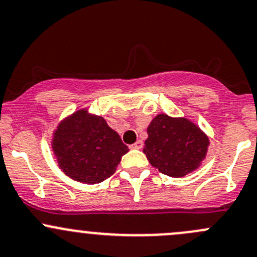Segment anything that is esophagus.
<instances>
[{
    "mask_svg": "<svg viewBox=\"0 0 257 257\" xmlns=\"http://www.w3.org/2000/svg\"><path fill=\"white\" fill-rule=\"evenodd\" d=\"M142 145H144V144H142V141H140V140H139V141L135 142L134 145H131L130 148H131V150H141Z\"/></svg>",
    "mask_w": 257,
    "mask_h": 257,
    "instance_id": "34e87169",
    "label": "esophagus"
}]
</instances>
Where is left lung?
I'll use <instances>...</instances> for the list:
<instances>
[{
    "label": "left lung",
    "mask_w": 257,
    "mask_h": 257,
    "mask_svg": "<svg viewBox=\"0 0 257 257\" xmlns=\"http://www.w3.org/2000/svg\"><path fill=\"white\" fill-rule=\"evenodd\" d=\"M147 134L144 153L161 173L181 178L205 160L209 137L189 118L158 113L148 125Z\"/></svg>",
    "instance_id": "1"
}]
</instances>
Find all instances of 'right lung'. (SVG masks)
<instances>
[{"instance_id": "right-lung-1", "label": "right lung", "mask_w": 257, "mask_h": 257, "mask_svg": "<svg viewBox=\"0 0 257 257\" xmlns=\"http://www.w3.org/2000/svg\"><path fill=\"white\" fill-rule=\"evenodd\" d=\"M52 150L65 176L85 184H96L115 173L128 147L101 116L88 109L76 110L58 123Z\"/></svg>"}]
</instances>
